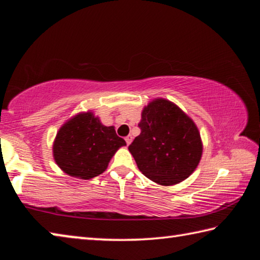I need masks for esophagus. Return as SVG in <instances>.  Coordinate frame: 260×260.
<instances>
[{
  "instance_id": "34e87169",
  "label": "esophagus",
  "mask_w": 260,
  "mask_h": 260,
  "mask_svg": "<svg viewBox=\"0 0 260 260\" xmlns=\"http://www.w3.org/2000/svg\"><path fill=\"white\" fill-rule=\"evenodd\" d=\"M125 141H126L127 146H129V144L132 143V141H133V136H132V135L126 136V138H125Z\"/></svg>"
}]
</instances>
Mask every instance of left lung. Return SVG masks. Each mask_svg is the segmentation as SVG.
Returning a JSON list of instances; mask_svg holds the SVG:
<instances>
[{
    "label": "left lung",
    "mask_w": 260,
    "mask_h": 260,
    "mask_svg": "<svg viewBox=\"0 0 260 260\" xmlns=\"http://www.w3.org/2000/svg\"><path fill=\"white\" fill-rule=\"evenodd\" d=\"M139 127L141 133L128 150L142 174L160 186H173L190 177L201 161L203 143L187 113L157 98L143 108Z\"/></svg>",
    "instance_id": "obj_1"
}]
</instances>
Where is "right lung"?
I'll list each match as a JSON object with an SVG mask.
<instances>
[{
    "label": "right lung",
    "mask_w": 260,
    "mask_h": 260,
    "mask_svg": "<svg viewBox=\"0 0 260 260\" xmlns=\"http://www.w3.org/2000/svg\"><path fill=\"white\" fill-rule=\"evenodd\" d=\"M126 146L113 126H105L93 111L79 112L60 126L52 143L57 166L70 177L89 180L102 174L114 153Z\"/></svg>",
    "instance_id": "1"
}]
</instances>
